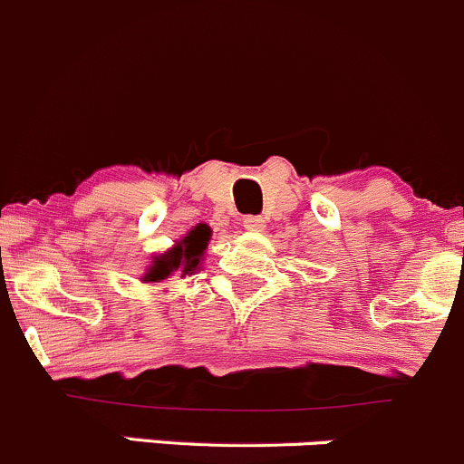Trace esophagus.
Wrapping results in <instances>:
<instances>
[{
    "label": "esophagus",
    "mask_w": 464,
    "mask_h": 464,
    "mask_svg": "<svg viewBox=\"0 0 464 464\" xmlns=\"http://www.w3.org/2000/svg\"><path fill=\"white\" fill-rule=\"evenodd\" d=\"M243 227L250 232H264L266 230V221L261 217H246L243 218Z\"/></svg>",
    "instance_id": "esophagus-1"
}]
</instances>
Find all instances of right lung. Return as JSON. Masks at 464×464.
<instances>
[{
  "mask_svg": "<svg viewBox=\"0 0 464 464\" xmlns=\"http://www.w3.org/2000/svg\"><path fill=\"white\" fill-rule=\"evenodd\" d=\"M209 237H212L209 226L198 223V226L192 227L180 241H176L174 247H169L167 252L156 255L154 259H151L142 281L159 284V281L169 279L174 272H180V276L194 275V272L200 270V261H203L205 250H208Z\"/></svg>",
  "mask_w": 464,
  "mask_h": 464,
  "instance_id": "right-lung-1",
  "label": "right lung"
}]
</instances>
